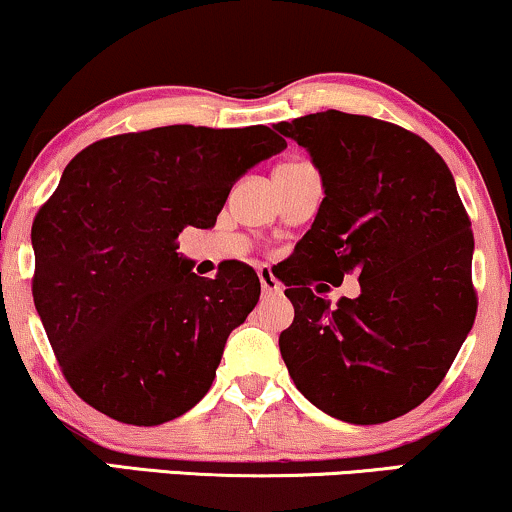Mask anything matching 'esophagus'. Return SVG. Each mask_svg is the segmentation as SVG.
Segmentation results:
<instances>
[{
    "instance_id": "esophagus-1",
    "label": "esophagus",
    "mask_w": 512,
    "mask_h": 512,
    "mask_svg": "<svg viewBox=\"0 0 512 512\" xmlns=\"http://www.w3.org/2000/svg\"><path fill=\"white\" fill-rule=\"evenodd\" d=\"M257 276H260V283H262V293L264 295H281L283 293V286L281 281L271 274L269 267H260L257 269Z\"/></svg>"
}]
</instances>
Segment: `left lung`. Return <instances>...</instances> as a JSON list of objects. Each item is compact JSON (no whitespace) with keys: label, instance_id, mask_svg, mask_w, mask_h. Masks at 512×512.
<instances>
[{"label":"left lung","instance_id":"8db88e82","mask_svg":"<svg viewBox=\"0 0 512 512\" xmlns=\"http://www.w3.org/2000/svg\"><path fill=\"white\" fill-rule=\"evenodd\" d=\"M276 129L307 148L326 189L281 278L295 307L281 357L316 409L387 423L437 390L475 323L470 217L442 155L409 129L340 111ZM345 273L360 276L359 298L315 295L316 280Z\"/></svg>","mask_w":512,"mask_h":512}]
</instances>
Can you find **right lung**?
Instances as JSON below:
<instances>
[{"instance_id":"right-lung-1","label":"right lung","mask_w":512,"mask_h":512,"mask_svg":"<svg viewBox=\"0 0 512 512\" xmlns=\"http://www.w3.org/2000/svg\"><path fill=\"white\" fill-rule=\"evenodd\" d=\"M283 148L264 125H170L94 141L70 160L30 236L32 297L77 397L148 428L208 394L260 278L236 260L196 276L177 238L210 229L234 181Z\"/></svg>"}]
</instances>
